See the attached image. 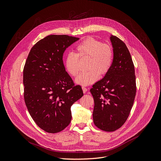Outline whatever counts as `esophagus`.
Returning <instances> with one entry per match:
<instances>
[{
  "label": "esophagus",
  "instance_id": "esophagus-1",
  "mask_svg": "<svg viewBox=\"0 0 161 161\" xmlns=\"http://www.w3.org/2000/svg\"><path fill=\"white\" fill-rule=\"evenodd\" d=\"M82 91H83L84 93H85L87 91V89L86 87H82Z\"/></svg>",
  "mask_w": 161,
  "mask_h": 161
}]
</instances>
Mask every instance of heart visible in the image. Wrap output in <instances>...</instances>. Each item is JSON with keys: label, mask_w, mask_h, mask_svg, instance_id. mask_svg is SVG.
<instances>
[{"label": "heart", "mask_w": 161, "mask_h": 161, "mask_svg": "<svg viewBox=\"0 0 161 161\" xmlns=\"http://www.w3.org/2000/svg\"><path fill=\"white\" fill-rule=\"evenodd\" d=\"M75 54L69 53L64 60V66L67 73L76 77L79 72V60L87 59L86 69L75 79L81 86L94 83L99 75H106L110 70L114 61V49L111 45L103 44L98 39L89 37L75 47Z\"/></svg>", "instance_id": "b5f03b06"}]
</instances>
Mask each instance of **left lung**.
Here are the masks:
<instances>
[{
    "label": "left lung",
    "mask_w": 161,
    "mask_h": 161,
    "mask_svg": "<svg viewBox=\"0 0 161 161\" xmlns=\"http://www.w3.org/2000/svg\"><path fill=\"white\" fill-rule=\"evenodd\" d=\"M110 41L114 61L109 72L90 89L94 98L93 122L99 129L114 131L125 123L136 92L135 66L125 43L115 36Z\"/></svg>",
    "instance_id": "1"
}]
</instances>
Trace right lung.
Wrapping results in <instances>:
<instances>
[{"label":"right lung","instance_id":"right-lung-1","mask_svg":"<svg viewBox=\"0 0 161 161\" xmlns=\"http://www.w3.org/2000/svg\"><path fill=\"white\" fill-rule=\"evenodd\" d=\"M79 38L50 35L31 47L23 69L24 100L31 118L46 132L56 133L72 119L71 106L83 96L66 72L63 55Z\"/></svg>","mask_w":161,"mask_h":161}]
</instances>
